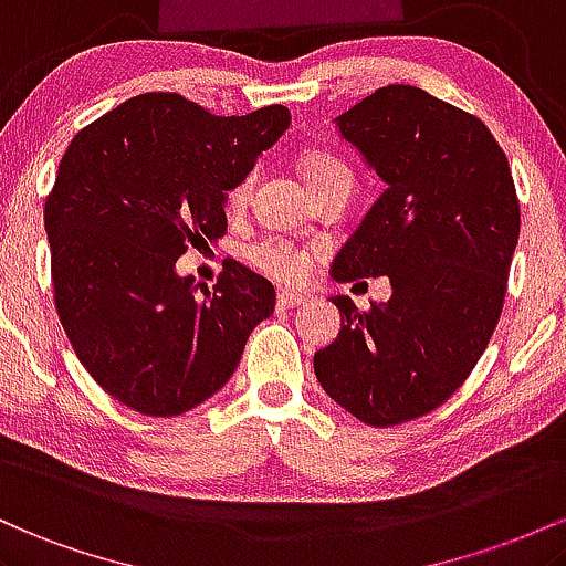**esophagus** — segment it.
<instances>
[{
  "label": "esophagus",
  "instance_id": "esophagus-1",
  "mask_svg": "<svg viewBox=\"0 0 566 566\" xmlns=\"http://www.w3.org/2000/svg\"><path fill=\"white\" fill-rule=\"evenodd\" d=\"M304 302H307V296L296 294V291H281L277 294V307H300Z\"/></svg>",
  "mask_w": 566,
  "mask_h": 566
}]
</instances>
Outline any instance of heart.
Here are the masks:
<instances>
[{
  "label": "heart",
  "instance_id": "1",
  "mask_svg": "<svg viewBox=\"0 0 566 566\" xmlns=\"http://www.w3.org/2000/svg\"><path fill=\"white\" fill-rule=\"evenodd\" d=\"M302 174L310 187L317 189L321 184L332 181L334 176H345L350 174V170H347V165L334 160V157L310 155L307 160L302 163ZM253 184H256V174H253V170L240 176V179L232 184L230 192H227V208H230L232 213L243 211V208L249 206ZM249 259L256 270H262L264 275L275 277V281L281 283H300L310 270V253L304 251L302 245H296L294 240L281 238V234H264V238H259L249 249Z\"/></svg>",
  "mask_w": 566,
  "mask_h": 566
}]
</instances>
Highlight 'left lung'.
<instances>
[{
    "label": "left lung",
    "mask_w": 566,
    "mask_h": 566,
    "mask_svg": "<svg viewBox=\"0 0 566 566\" xmlns=\"http://www.w3.org/2000/svg\"><path fill=\"white\" fill-rule=\"evenodd\" d=\"M336 125L387 189L332 275H387L392 296L368 310L334 296L342 332L315 353V377L360 422L390 428L471 377L503 313L522 211L486 125L420 87H379Z\"/></svg>",
    "instance_id": "left-lung-1"
}]
</instances>
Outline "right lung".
Instances as JSON below:
<instances>
[{"mask_svg": "<svg viewBox=\"0 0 566 566\" xmlns=\"http://www.w3.org/2000/svg\"><path fill=\"white\" fill-rule=\"evenodd\" d=\"M289 125L283 104L219 117L144 93L63 151L44 200L55 310L87 374L133 411L176 417L211 398L275 310L249 266L227 259L198 296L176 259L227 232V192Z\"/></svg>", "mask_w": 566, "mask_h": 566, "instance_id": "obj_1", "label": "right lung"}]
</instances>
